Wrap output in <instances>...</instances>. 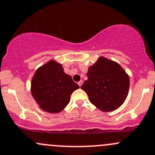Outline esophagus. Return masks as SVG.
Listing matches in <instances>:
<instances>
[{
  "label": "esophagus",
  "mask_w": 155,
  "mask_h": 155,
  "mask_svg": "<svg viewBox=\"0 0 155 155\" xmlns=\"http://www.w3.org/2000/svg\"><path fill=\"white\" fill-rule=\"evenodd\" d=\"M82 83H83V81H79V82H78V84H79V87H81V86H82Z\"/></svg>",
  "instance_id": "esophagus-1"
}]
</instances>
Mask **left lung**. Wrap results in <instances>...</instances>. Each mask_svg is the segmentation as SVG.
Wrapping results in <instances>:
<instances>
[{"mask_svg":"<svg viewBox=\"0 0 155 155\" xmlns=\"http://www.w3.org/2000/svg\"><path fill=\"white\" fill-rule=\"evenodd\" d=\"M87 80L81 88L94 105L104 112L114 110L125 102L129 90V76L121 66L105 57L89 67Z\"/></svg>","mask_w":155,"mask_h":155,"instance_id":"1","label":"left lung"}]
</instances>
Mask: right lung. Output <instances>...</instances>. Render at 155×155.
<instances>
[{
	"label": "right lung",
	"instance_id": "obj_1",
	"mask_svg": "<svg viewBox=\"0 0 155 155\" xmlns=\"http://www.w3.org/2000/svg\"><path fill=\"white\" fill-rule=\"evenodd\" d=\"M79 86L64 72L62 65L49 61L35 71L31 93L39 107L52 114L61 112L71 100V95Z\"/></svg>",
	"mask_w": 155,
	"mask_h": 155
}]
</instances>
